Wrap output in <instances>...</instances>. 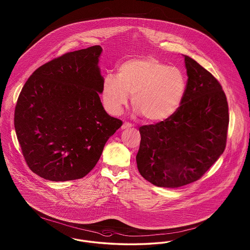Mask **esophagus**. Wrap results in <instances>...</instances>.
I'll use <instances>...</instances> for the list:
<instances>
[{"mask_svg": "<svg viewBox=\"0 0 250 250\" xmlns=\"http://www.w3.org/2000/svg\"><path fill=\"white\" fill-rule=\"evenodd\" d=\"M133 125L131 124V123H128V122H125V123H124L123 124V125H122V129H126V128H129L131 127Z\"/></svg>", "mask_w": 250, "mask_h": 250, "instance_id": "1", "label": "esophagus"}]
</instances>
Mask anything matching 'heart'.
<instances>
[{
  "mask_svg": "<svg viewBox=\"0 0 250 250\" xmlns=\"http://www.w3.org/2000/svg\"><path fill=\"white\" fill-rule=\"evenodd\" d=\"M187 90L183 72L155 57L128 60L119 66L118 75L107 73L102 83L103 104L117 115L132 95V106L143 118L164 121L178 109Z\"/></svg>",
  "mask_w": 250,
  "mask_h": 250,
  "instance_id": "1",
  "label": "heart"
}]
</instances>
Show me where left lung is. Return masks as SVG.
Returning a JSON list of instances; mask_svg holds the SVG:
<instances>
[{
    "label": "left lung",
    "mask_w": 250,
    "mask_h": 250,
    "mask_svg": "<svg viewBox=\"0 0 250 250\" xmlns=\"http://www.w3.org/2000/svg\"><path fill=\"white\" fill-rule=\"evenodd\" d=\"M188 83L178 109L167 119L140 127L136 156L143 178L160 188H180L202 178L227 143L229 107L222 86L189 56Z\"/></svg>",
    "instance_id": "obj_1"
}]
</instances>
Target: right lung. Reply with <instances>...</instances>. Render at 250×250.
I'll return each instance as SVG.
<instances>
[{
	"instance_id": "right-lung-1",
	"label": "right lung",
	"mask_w": 250,
	"mask_h": 250,
	"mask_svg": "<svg viewBox=\"0 0 250 250\" xmlns=\"http://www.w3.org/2000/svg\"><path fill=\"white\" fill-rule=\"evenodd\" d=\"M101 51L93 46L64 53L38 67L21 89L15 130L27 165L42 178H83L123 125L100 101Z\"/></svg>"
}]
</instances>
